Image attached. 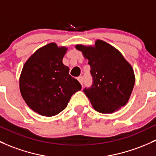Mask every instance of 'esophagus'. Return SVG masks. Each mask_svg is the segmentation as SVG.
<instances>
[{
	"mask_svg": "<svg viewBox=\"0 0 156 156\" xmlns=\"http://www.w3.org/2000/svg\"><path fill=\"white\" fill-rule=\"evenodd\" d=\"M77 80H78V81L80 83V84L83 85V76H79V77L77 78Z\"/></svg>",
	"mask_w": 156,
	"mask_h": 156,
	"instance_id": "obj_1",
	"label": "esophagus"
}]
</instances>
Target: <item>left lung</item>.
<instances>
[{
    "mask_svg": "<svg viewBox=\"0 0 156 156\" xmlns=\"http://www.w3.org/2000/svg\"><path fill=\"white\" fill-rule=\"evenodd\" d=\"M88 60L93 84L83 91L100 113H113L126 104L135 85L131 65L113 46L97 40L94 46L76 45Z\"/></svg>",
    "mask_w": 156,
    "mask_h": 156,
    "instance_id": "obj_1",
    "label": "left lung"
}]
</instances>
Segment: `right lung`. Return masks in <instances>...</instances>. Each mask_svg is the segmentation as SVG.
Here are the masks:
<instances>
[{
  "mask_svg": "<svg viewBox=\"0 0 156 156\" xmlns=\"http://www.w3.org/2000/svg\"><path fill=\"white\" fill-rule=\"evenodd\" d=\"M68 48L50 43L25 62L19 80L21 96L28 106L43 116L58 115L81 85L69 74L62 59Z\"/></svg>",
  "mask_w": 156,
  "mask_h": 156,
  "instance_id": "obj_1",
  "label": "right lung"
}]
</instances>
